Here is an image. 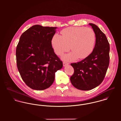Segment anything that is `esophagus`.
<instances>
[{
  "label": "esophagus",
  "instance_id": "1",
  "mask_svg": "<svg viewBox=\"0 0 121 121\" xmlns=\"http://www.w3.org/2000/svg\"><path fill=\"white\" fill-rule=\"evenodd\" d=\"M69 64V63H67V62H63V66H66L67 65H68Z\"/></svg>",
  "mask_w": 121,
  "mask_h": 121
}]
</instances>
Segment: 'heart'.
Returning a JSON list of instances; mask_svg holds the SVG:
<instances>
[{"mask_svg": "<svg viewBox=\"0 0 121 121\" xmlns=\"http://www.w3.org/2000/svg\"><path fill=\"white\" fill-rule=\"evenodd\" d=\"M61 36L55 35L52 37V46L55 52L59 55L70 50L69 54L63 55L62 59L71 61L87 57L92 52L95 42V34L90 28L69 27L62 30ZM70 48H69V47Z\"/></svg>", "mask_w": 121, "mask_h": 121, "instance_id": "obj_1", "label": "heart"}]
</instances>
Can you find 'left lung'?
<instances>
[{"label": "left lung", "instance_id": "left-lung-1", "mask_svg": "<svg viewBox=\"0 0 121 121\" xmlns=\"http://www.w3.org/2000/svg\"><path fill=\"white\" fill-rule=\"evenodd\" d=\"M95 34L93 51L85 59L71 64L74 73L70 77L72 84L82 90H89L103 81L109 62V44L106 35L95 25L89 23Z\"/></svg>", "mask_w": 121, "mask_h": 121}]
</instances>
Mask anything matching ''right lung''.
I'll return each instance as SVG.
<instances>
[{"instance_id": "right-lung-1", "label": "right lung", "mask_w": 121, "mask_h": 121, "mask_svg": "<svg viewBox=\"0 0 121 121\" xmlns=\"http://www.w3.org/2000/svg\"><path fill=\"white\" fill-rule=\"evenodd\" d=\"M56 27L32 26L20 37L16 56L18 70L27 86L42 90L52 85L62 62L55 54L51 40Z\"/></svg>"}]
</instances>
